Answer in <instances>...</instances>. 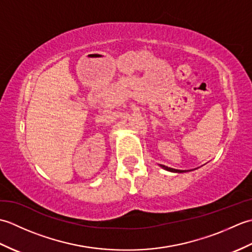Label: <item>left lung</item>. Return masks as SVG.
Instances as JSON below:
<instances>
[{"mask_svg":"<svg viewBox=\"0 0 252 252\" xmlns=\"http://www.w3.org/2000/svg\"><path fill=\"white\" fill-rule=\"evenodd\" d=\"M160 167L163 168L164 170L170 171V172H175V173H183V172H186V170H176V169H173V168L165 167V165H163V164H160Z\"/></svg>","mask_w":252,"mask_h":252,"instance_id":"left-lung-1","label":"left lung"}]
</instances>
